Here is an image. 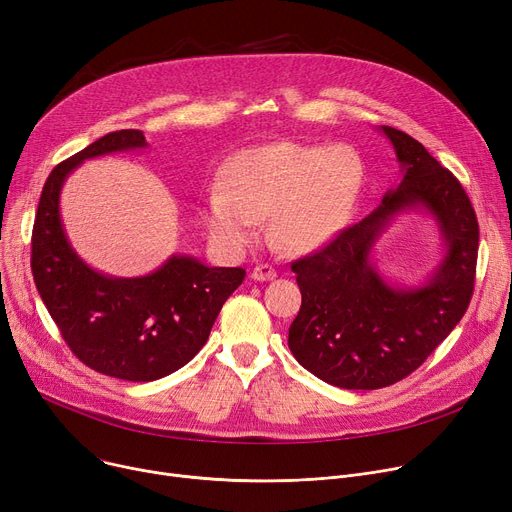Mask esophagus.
<instances>
[{"instance_id": "obj_1", "label": "esophagus", "mask_w": 512, "mask_h": 512, "mask_svg": "<svg viewBox=\"0 0 512 512\" xmlns=\"http://www.w3.org/2000/svg\"><path fill=\"white\" fill-rule=\"evenodd\" d=\"M251 278L257 282H267V280H274L276 278V270L272 265H257L255 270L251 272Z\"/></svg>"}]
</instances>
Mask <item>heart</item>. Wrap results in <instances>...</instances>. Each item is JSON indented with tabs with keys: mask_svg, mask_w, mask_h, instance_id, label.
Segmentation results:
<instances>
[{
	"mask_svg": "<svg viewBox=\"0 0 512 512\" xmlns=\"http://www.w3.org/2000/svg\"><path fill=\"white\" fill-rule=\"evenodd\" d=\"M365 178L361 155L348 145L280 141L234 153L220 188L203 203V222L215 247L245 253L270 218L272 238L290 253H309L348 224Z\"/></svg>",
	"mask_w": 512,
	"mask_h": 512,
	"instance_id": "heart-1",
	"label": "heart"
}]
</instances>
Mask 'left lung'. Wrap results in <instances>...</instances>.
<instances>
[{
  "mask_svg": "<svg viewBox=\"0 0 512 512\" xmlns=\"http://www.w3.org/2000/svg\"><path fill=\"white\" fill-rule=\"evenodd\" d=\"M394 147L400 180L359 224L292 263L303 294L288 346L307 371L344 390H378L407 378L465 315L475 280L479 226L461 182L407 132L378 128ZM405 212L434 219L443 259L415 287L392 283L374 245Z\"/></svg>",
  "mask_w": 512,
  "mask_h": 512,
  "instance_id": "obj_1",
  "label": "left lung"
}]
</instances>
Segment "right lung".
Instances as JSON below:
<instances>
[{"instance_id": "obj_1", "label": "right lung", "mask_w": 512, "mask_h": 512, "mask_svg": "<svg viewBox=\"0 0 512 512\" xmlns=\"http://www.w3.org/2000/svg\"><path fill=\"white\" fill-rule=\"evenodd\" d=\"M141 130H116L49 174L33 228V278L72 353L91 369L126 382H153L191 361L215 317L245 280L242 267H209L174 253L157 270L118 278L91 267L70 245L60 195L85 159L143 151Z\"/></svg>"}]
</instances>
